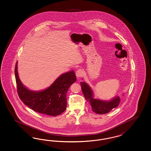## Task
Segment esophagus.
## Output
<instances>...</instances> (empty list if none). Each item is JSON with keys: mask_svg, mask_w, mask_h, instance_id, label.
Masks as SVG:
<instances>
[{"mask_svg": "<svg viewBox=\"0 0 151 151\" xmlns=\"http://www.w3.org/2000/svg\"><path fill=\"white\" fill-rule=\"evenodd\" d=\"M83 75V71L82 69H78V70L76 71V75L77 78H81Z\"/></svg>", "mask_w": 151, "mask_h": 151, "instance_id": "34e87169", "label": "esophagus"}]
</instances>
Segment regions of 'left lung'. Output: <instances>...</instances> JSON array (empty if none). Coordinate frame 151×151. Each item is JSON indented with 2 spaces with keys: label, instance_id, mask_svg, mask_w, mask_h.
Wrapping results in <instances>:
<instances>
[{
  "label": "left lung",
  "instance_id": "8db88e82",
  "mask_svg": "<svg viewBox=\"0 0 151 151\" xmlns=\"http://www.w3.org/2000/svg\"><path fill=\"white\" fill-rule=\"evenodd\" d=\"M82 93L85 99L91 106L92 111L97 114H105L113 109L117 107L120 102V98L116 96L110 101H104L94 98L93 92L91 87L86 82H80Z\"/></svg>",
  "mask_w": 151,
  "mask_h": 151
}]
</instances>
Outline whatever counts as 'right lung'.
Wrapping results in <instances>:
<instances>
[{
  "label": "right lung",
  "instance_id": "add662e5",
  "mask_svg": "<svg viewBox=\"0 0 151 151\" xmlns=\"http://www.w3.org/2000/svg\"><path fill=\"white\" fill-rule=\"evenodd\" d=\"M15 76L19 97L25 105L42 114L56 116L66 109V93L71 84L76 82L73 71L61 75L50 87L39 91L29 90L23 85L19 78L17 62Z\"/></svg>",
  "mask_w": 151,
  "mask_h": 151
}]
</instances>
